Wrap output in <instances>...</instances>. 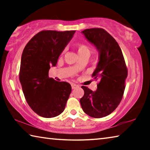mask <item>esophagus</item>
<instances>
[{
  "mask_svg": "<svg viewBox=\"0 0 150 150\" xmlns=\"http://www.w3.org/2000/svg\"><path fill=\"white\" fill-rule=\"evenodd\" d=\"M78 87H79V86H78L77 85H76V84H72V85H71V88H72V89H75V88H77Z\"/></svg>",
  "mask_w": 150,
  "mask_h": 150,
  "instance_id": "34e87169",
  "label": "esophagus"
}]
</instances>
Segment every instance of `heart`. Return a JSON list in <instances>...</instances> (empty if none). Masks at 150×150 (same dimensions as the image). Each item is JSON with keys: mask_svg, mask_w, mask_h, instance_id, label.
<instances>
[{"mask_svg": "<svg viewBox=\"0 0 150 150\" xmlns=\"http://www.w3.org/2000/svg\"><path fill=\"white\" fill-rule=\"evenodd\" d=\"M76 47H77V53L79 55H87L89 53V47L83 43H77L76 44Z\"/></svg>", "mask_w": 150, "mask_h": 150, "instance_id": "obj_1", "label": "heart"}]
</instances>
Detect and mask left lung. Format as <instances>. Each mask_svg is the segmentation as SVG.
I'll return each mask as SVG.
<instances>
[{
  "label": "left lung",
  "mask_w": 150,
  "mask_h": 150,
  "mask_svg": "<svg viewBox=\"0 0 150 150\" xmlns=\"http://www.w3.org/2000/svg\"><path fill=\"white\" fill-rule=\"evenodd\" d=\"M99 52V62L92 77L99 80L97 89L85 86L80 99L83 111L93 118H100L111 114L122 98L128 76L122 52L115 39L103 28L86 29L81 32Z\"/></svg>",
  "instance_id": "left-lung-1"
}]
</instances>
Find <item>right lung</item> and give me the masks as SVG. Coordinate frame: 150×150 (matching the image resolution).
<instances>
[{"label":"right lung","mask_w":150,"mask_h":150,"mask_svg":"<svg viewBox=\"0 0 150 150\" xmlns=\"http://www.w3.org/2000/svg\"><path fill=\"white\" fill-rule=\"evenodd\" d=\"M75 32L43 30L30 40L22 52L20 82L28 105L42 117L62 113L71 92L69 83L56 81L48 73Z\"/></svg>","instance_id":"add662e5"}]
</instances>
